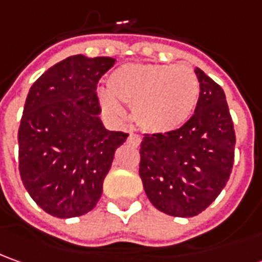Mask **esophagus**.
<instances>
[{
    "label": "esophagus",
    "mask_w": 262,
    "mask_h": 262,
    "mask_svg": "<svg viewBox=\"0 0 262 262\" xmlns=\"http://www.w3.org/2000/svg\"><path fill=\"white\" fill-rule=\"evenodd\" d=\"M129 142H130V143H133V145H136V146H139L140 142H142V138H140L139 135L130 133V136H129Z\"/></svg>",
    "instance_id": "1"
}]
</instances>
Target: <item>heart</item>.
Listing matches in <instances>:
<instances>
[{
	"label": "heart",
	"instance_id": "heart-1",
	"mask_svg": "<svg viewBox=\"0 0 262 262\" xmlns=\"http://www.w3.org/2000/svg\"><path fill=\"white\" fill-rule=\"evenodd\" d=\"M112 94L101 91L100 103L113 117H122L120 103L132 107L133 119L148 133L180 129L191 117L200 95V82L188 65L127 63L110 75Z\"/></svg>",
	"mask_w": 262,
	"mask_h": 262
}]
</instances>
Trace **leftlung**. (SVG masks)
<instances>
[{
    "label": "left lung",
    "mask_w": 262,
    "mask_h": 262,
    "mask_svg": "<svg viewBox=\"0 0 262 262\" xmlns=\"http://www.w3.org/2000/svg\"><path fill=\"white\" fill-rule=\"evenodd\" d=\"M200 95L193 117L180 129L146 135L139 176L149 202L176 217H193L221 194L232 172L235 130L221 85L194 69Z\"/></svg>",
    "instance_id": "obj_1"
}]
</instances>
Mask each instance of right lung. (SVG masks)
Instances as JSON below:
<instances>
[{"mask_svg":"<svg viewBox=\"0 0 262 262\" xmlns=\"http://www.w3.org/2000/svg\"><path fill=\"white\" fill-rule=\"evenodd\" d=\"M116 59L74 55L49 68L29 91L18 129V169L46 213L69 219L93 210L116 149L127 133L100 119L97 82Z\"/></svg>","mask_w":262,"mask_h":262,"instance_id":"obj_1","label":"right lung"}]
</instances>
